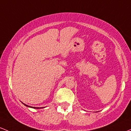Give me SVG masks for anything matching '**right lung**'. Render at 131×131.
I'll return each mask as SVG.
<instances>
[{"label": "right lung", "mask_w": 131, "mask_h": 131, "mask_svg": "<svg viewBox=\"0 0 131 131\" xmlns=\"http://www.w3.org/2000/svg\"><path fill=\"white\" fill-rule=\"evenodd\" d=\"M23 103L25 106H26V107H28V108H35V109H41V108H45V107H44V108H43V107H33V106H30L26 105V104L23 103Z\"/></svg>", "instance_id": "1"}]
</instances>
